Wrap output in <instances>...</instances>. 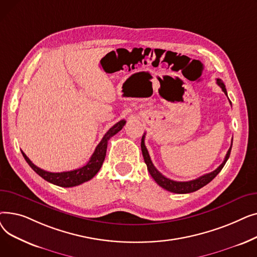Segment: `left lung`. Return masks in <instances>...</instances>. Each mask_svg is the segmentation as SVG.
<instances>
[{
    "label": "left lung",
    "instance_id": "left-lung-1",
    "mask_svg": "<svg viewBox=\"0 0 257 257\" xmlns=\"http://www.w3.org/2000/svg\"><path fill=\"white\" fill-rule=\"evenodd\" d=\"M217 83H218V85L222 88V90L224 91V93L227 96V90H226L225 84L223 83V81L221 79H217ZM141 147H142V152H143V156H144V159H145V163L147 165L148 171H149L150 175L152 176V178L155 180V182L159 186L165 188V190H167L169 192H172V193H175V194H187V193H193V192H196V191L200 190L201 187L205 186L215 176H217V175L223 169V167L225 166L226 161L228 160L229 156H230L232 144H231L230 148H229V150H228V152H227V154H226V156L224 158V161L219 166V168H217L214 171H212V172H210L208 174L203 175V176H201V177H199L197 179H194V180H190V181H175V180H172L170 178H167L159 171H157V169L152 164V160L150 158V155H149V153H148V150H147V148L145 146V134H144L143 138H142Z\"/></svg>",
    "mask_w": 257,
    "mask_h": 257
}]
</instances>
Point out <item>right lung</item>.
I'll use <instances>...</instances> for the list:
<instances>
[{
	"mask_svg": "<svg viewBox=\"0 0 257 257\" xmlns=\"http://www.w3.org/2000/svg\"><path fill=\"white\" fill-rule=\"evenodd\" d=\"M125 124H126V120L120 119L115 125H113L109 130H108L105 133V136L103 137L102 141L97 146L96 150H94L93 154L91 155L90 159L88 160V163L85 166L81 167L77 170L60 172V173L48 172V171L42 170L38 167H36L32 163V161L28 157H27V155L23 151H22V153H23L25 160L32 168V170L36 174H38L40 177L47 180L48 182L58 185V186H62V187L76 186V185H79L81 183L90 180L92 177H94V175H96L100 171V169L103 165V161L105 159V156H106L108 141H109L110 138H112L114 134H116L118 131H120L121 128L125 126Z\"/></svg>",
	"mask_w": 257,
	"mask_h": 257,
	"instance_id": "right-lung-1",
	"label": "right lung"
}]
</instances>
